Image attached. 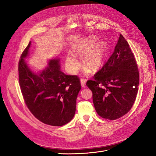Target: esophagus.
I'll return each instance as SVG.
<instances>
[{
	"mask_svg": "<svg viewBox=\"0 0 156 156\" xmlns=\"http://www.w3.org/2000/svg\"><path fill=\"white\" fill-rule=\"evenodd\" d=\"M81 87L83 88H85L86 87V81L83 79H81Z\"/></svg>",
	"mask_w": 156,
	"mask_h": 156,
	"instance_id": "obj_1",
	"label": "esophagus"
}]
</instances>
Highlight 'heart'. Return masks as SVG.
I'll list each match as a JSON object with an SVG mask.
<instances>
[{
	"label": "heart",
	"mask_w": 156,
	"mask_h": 156,
	"mask_svg": "<svg viewBox=\"0 0 156 156\" xmlns=\"http://www.w3.org/2000/svg\"><path fill=\"white\" fill-rule=\"evenodd\" d=\"M95 36H88L75 43L72 46L73 53H68L65 59L66 66L72 73H77L81 68L76 56H83L82 61L84 66L91 72H96L103 65L107 52V45L104 41H97ZM89 72V70H87Z\"/></svg>",
	"instance_id": "b5f03b06"
}]
</instances>
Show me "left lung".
Wrapping results in <instances>:
<instances>
[{"instance_id":"1","label":"left lung","mask_w":156,"mask_h":156,"mask_svg":"<svg viewBox=\"0 0 156 156\" xmlns=\"http://www.w3.org/2000/svg\"><path fill=\"white\" fill-rule=\"evenodd\" d=\"M93 79L87 85L92 92L99 115L116 120L129 111L137 94L139 73L134 55L122 34L112 55Z\"/></svg>"}]
</instances>
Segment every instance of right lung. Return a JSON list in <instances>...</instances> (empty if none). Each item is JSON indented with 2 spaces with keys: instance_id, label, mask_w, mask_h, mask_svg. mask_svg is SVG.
I'll return each instance as SVG.
<instances>
[{
  "instance_id": "1",
  "label": "right lung",
  "mask_w": 156,
  "mask_h": 156,
  "mask_svg": "<svg viewBox=\"0 0 156 156\" xmlns=\"http://www.w3.org/2000/svg\"><path fill=\"white\" fill-rule=\"evenodd\" d=\"M31 41L19 62V82L27 107L37 119L53 126H62L72 120L76 100L81 88L76 75L60 69V59L48 60V66L34 72L25 59L29 56Z\"/></svg>"
}]
</instances>
